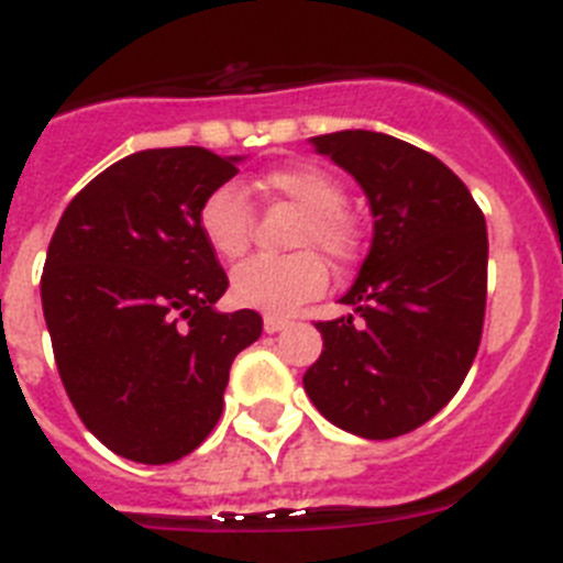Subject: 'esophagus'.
I'll return each instance as SVG.
<instances>
[{
  "label": "esophagus",
  "instance_id": "1",
  "mask_svg": "<svg viewBox=\"0 0 563 563\" xmlns=\"http://www.w3.org/2000/svg\"><path fill=\"white\" fill-rule=\"evenodd\" d=\"M287 327H290V321H287V318H278V316H267L265 318V332H282V330H287Z\"/></svg>",
  "mask_w": 563,
  "mask_h": 563
}]
</instances>
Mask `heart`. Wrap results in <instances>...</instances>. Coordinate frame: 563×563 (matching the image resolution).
<instances>
[{
  "instance_id": "b5f03b06",
  "label": "heart",
  "mask_w": 563,
  "mask_h": 563,
  "mask_svg": "<svg viewBox=\"0 0 563 563\" xmlns=\"http://www.w3.org/2000/svg\"><path fill=\"white\" fill-rule=\"evenodd\" d=\"M262 188L273 197L292 202L305 211L298 225L296 247H318L335 262L346 265L357 251V228L346 217L341 183L327 168L312 163L276 168L262 177ZM253 213L245 194L236 186L213 188L200 208V233L206 245L220 258H236L251 242ZM327 287V265L312 251L292 256H253L233 271L231 292L239 305L256 307L271 316H285Z\"/></svg>"
}]
</instances>
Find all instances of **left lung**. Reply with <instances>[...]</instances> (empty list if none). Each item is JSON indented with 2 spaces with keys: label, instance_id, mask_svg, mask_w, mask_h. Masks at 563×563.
<instances>
[{
  "label": "left lung",
  "instance_id": "8db88e82",
  "mask_svg": "<svg viewBox=\"0 0 563 563\" xmlns=\"http://www.w3.org/2000/svg\"><path fill=\"white\" fill-rule=\"evenodd\" d=\"M310 143L355 177L375 233L341 296L355 312L316 324L324 350L305 391L338 429L391 440L456 395L479 350L485 213L445 163L391 134L346 129Z\"/></svg>",
  "mask_w": 563,
  "mask_h": 563
}]
</instances>
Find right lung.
I'll use <instances>...</instances> for the list:
<instances>
[{
    "mask_svg": "<svg viewBox=\"0 0 563 563\" xmlns=\"http://www.w3.org/2000/svg\"><path fill=\"white\" fill-rule=\"evenodd\" d=\"M242 157L146 148L73 197L49 239L42 307L78 417L123 460L166 465L217 426L228 372L262 335L253 310L220 312L228 290L200 208Z\"/></svg>",
    "mask_w": 563,
    "mask_h": 563,
    "instance_id": "right-lung-1",
    "label": "right lung"
}]
</instances>
